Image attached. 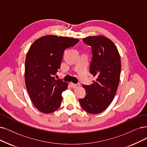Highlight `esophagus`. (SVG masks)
I'll use <instances>...</instances> for the list:
<instances>
[{
    "instance_id": "34e87169",
    "label": "esophagus",
    "mask_w": 147,
    "mask_h": 147,
    "mask_svg": "<svg viewBox=\"0 0 147 147\" xmlns=\"http://www.w3.org/2000/svg\"><path fill=\"white\" fill-rule=\"evenodd\" d=\"M70 85L71 86V87H73V88H77V87H80V84H74L73 83H70Z\"/></svg>"
}]
</instances>
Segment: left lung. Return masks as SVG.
<instances>
[{
	"instance_id": "left-lung-1",
	"label": "left lung",
	"mask_w": 147,
	"mask_h": 147,
	"mask_svg": "<svg viewBox=\"0 0 147 147\" xmlns=\"http://www.w3.org/2000/svg\"><path fill=\"white\" fill-rule=\"evenodd\" d=\"M83 40L92 48L90 72L96 80L90 85L83 86L86 95L79 101L87 112L98 114L109 106L118 89L121 70L120 55L115 45L106 37L88 36Z\"/></svg>"
}]
</instances>
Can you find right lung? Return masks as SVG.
<instances>
[{
    "instance_id": "obj_1",
    "label": "right lung",
    "mask_w": 147,
    "mask_h": 147,
    "mask_svg": "<svg viewBox=\"0 0 147 147\" xmlns=\"http://www.w3.org/2000/svg\"><path fill=\"white\" fill-rule=\"evenodd\" d=\"M78 39L49 35L32 44L25 60V80L32 104L44 113H51L60 107L61 93L68 83L56 80L64 51L75 45Z\"/></svg>"
}]
</instances>
